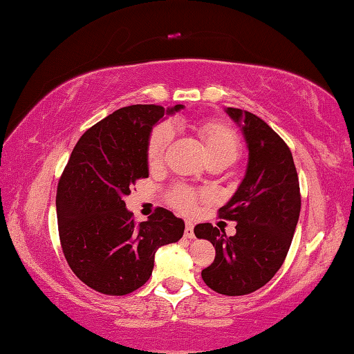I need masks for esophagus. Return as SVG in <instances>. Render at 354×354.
I'll list each match as a JSON object with an SVG mask.
<instances>
[{
  "instance_id": "34e87169",
  "label": "esophagus",
  "mask_w": 354,
  "mask_h": 354,
  "mask_svg": "<svg viewBox=\"0 0 354 354\" xmlns=\"http://www.w3.org/2000/svg\"><path fill=\"white\" fill-rule=\"evenodd\" d=\"M185 239H194V224L191 221H187V224H185Z\"/></svg>"
}]
</instances>
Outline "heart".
<instances>
[{"mask_svg": "<svg viewBox=\"0 0 354 354\" xmlns=\"http://www.w3.org/2000/svg\"><path fill=\"white\" fill-rule=\"evenodd\" d=\"M196 133L204 146L208 163L229 166L236 161L241 152L240 138L234 129L219 120H207L196 125ZM172 141V129L167 124H160L150 131L146 158L150 167H158L165 160V153ZM198 201V194L188 188L178 187L172 191L171 204L182 212H191Z\"/></svg>", "mask_w": 354, "mask_h": 354, "instance_id": "1", "label": "heart"}]
</instances>
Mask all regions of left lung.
Returning <instances> with one entry per match:
<instances>
[{"label":"left lung","mask_w":354,"mask_h":354,"mask_svg":"<svg viewBox=\"0 0 354 354\" xmlns=\"http://www.w3.org/2000/svg\"><path fill=\"white\" fill-rule=\"evenodd\" d=\"M225 113L240 125L249 150L245 178L219 208V218L236 223V234L227 236L210 223L196 225L194 234L216 251L202 279L212 290L240 297L263 287L282 266L298 224L301 194L283 139L256 114L239 108Z\"/></svg>","instance_id":"obj_1"}]
</instances>
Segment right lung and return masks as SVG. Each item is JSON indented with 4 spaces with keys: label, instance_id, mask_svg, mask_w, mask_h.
<instances>
[{
    "label": "right lung",
    "instance_id": "add662e5",
    "mask_svg": "<svg viewBox=\"0 0 354 354\" xmlns=\"http://www.w3.org/2000/svg\"><path fill=\"white\" fill-rule=\"evenodd\" d=\"M183 105L120 108L84 133L57 183L56 212L62 252L80 281L122 297L142 287L160 246L182 239L185 223L158 207L136 224L124 196L149 177L147 141L153 125Z\"/></svg>",
    "mask_w": 354,
    "mask_h": 354
}]
</instances>
